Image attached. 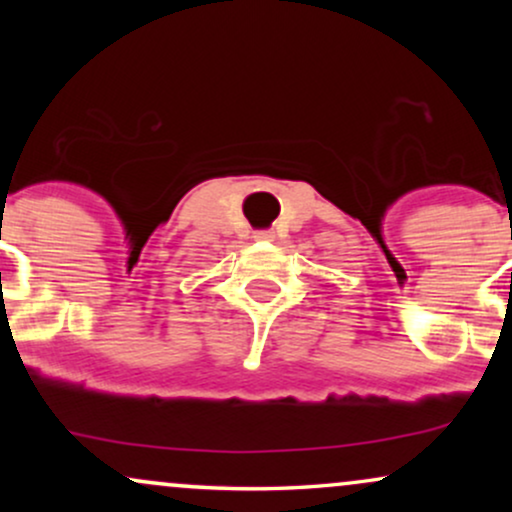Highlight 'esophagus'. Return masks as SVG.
I'll list each match as a JSON object with an SVG mask.
<instances>
[{
	"label": "esophagus",
	"instance_id": "1",
	"mask_svg": "<svg viewBox=\"0 0 512 512\" xmlns=\"http://www.w3.org/2000/svg\"><path fill=\"white\" fill-rule=\"evenodd\" d=\"M255 238H257V240H272L274 236H272V233H269V231H257Z\"/></svg>",
	"mask_w": 512,
	"mask_h": 512
}]
</instances>
